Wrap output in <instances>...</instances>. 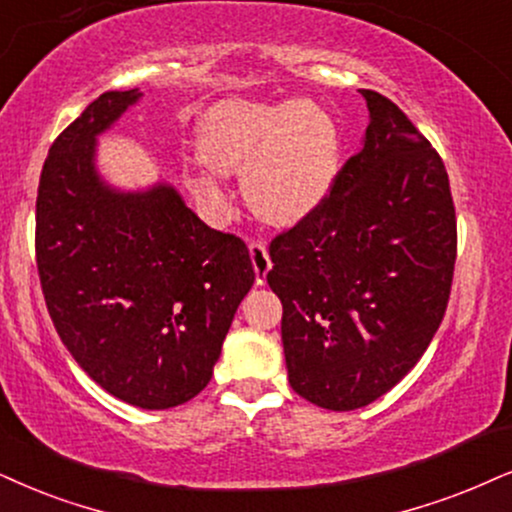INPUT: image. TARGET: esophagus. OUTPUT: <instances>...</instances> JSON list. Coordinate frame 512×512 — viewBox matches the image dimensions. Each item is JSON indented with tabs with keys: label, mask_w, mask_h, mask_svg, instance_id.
Masks as SVG:
<instances>
[{
	"label": "esophagus",
	"mask_w": 512,
	"mask_h": 512,
	"mask_svg": "<svg viewBox=\"0 0 512 512\" xmlns=\"http://www.w3.org/2000/svg\"><path fill=\"white\" fill-rule=\"evenodd\" d=\"M248 250H250L252 269H255V281H257V286H262V283L267 281V274L271 269L269 250H267V245H264V241H250Z\"/></svg>",
	"instance_id": "1"
}]
</instances>
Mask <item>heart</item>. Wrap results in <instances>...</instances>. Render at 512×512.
<instances>
[{
	"label": "heart",
	"mask_w": 512,
	"mask_h": 512,
	"mask_svg": "<svg viewBox=\"0 0 512 512\" xmlns=\"http://www.w3.org/2000/svg\"><path fill=\"white\" fill-rule=\"evenodd\" d=\"M200 153L186 172L200 203L222 208L224 174H243L250 208L269 224L290 226L314 215L338 184L342 132L309 101H224L205 113Z\"/></svg>",
	"instance_id": "b5f03b06"
}]
</instances>
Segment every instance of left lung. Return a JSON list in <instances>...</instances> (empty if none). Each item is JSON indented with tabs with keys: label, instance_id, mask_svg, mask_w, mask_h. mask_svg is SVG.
Listing matches in <instances>:
<instances>
[{
	"label": "left lung",
	"instance_id": "left-lung-1",
	"mask_svg": "<svg viewBox=\"0 0 512 512\" xmlns=\"http://www.w3.org/2000/svg\"><path fill=\"white\" fill-rule=\"evenodd\" d=\"M359 92L371 120L364 146L326 203L269 245L290 387L328 411L371 404L418 364L456 264L442 158L399 106Z\"/></svg>",
	"mask_w": 512,
	"mask_h": 512
}]
</instances>
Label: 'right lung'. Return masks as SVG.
I'll use <instances>...</instances> for the list:
<instances>
[{"instance_id": "add662e5", "label": "right lung", "mask_w": 512, "mask_h": 512, "mask_svg": "<svg viewBox=\"0 0 512 512\" xmlns=\"http://www.w3.org/2000/svg\"><path fill=\"white\" fill-rule=\"evenodd\" d=\"M141 96L101 94L51 144L35 250L49 316L82 371L160 411L210 383L255 271L241 238L200 222L174 186L120 191L96 170L99 134Z\"/></svg>"}]
</instances>
